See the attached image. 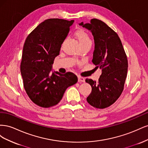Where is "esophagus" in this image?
<instances>
[{"instance_id": "34e87169", "label": "esophagus", "mask_w": 148, "mask_h": 148, "mask_svg": "<svg viewBox=\"0 0 148 148\" xmlns=\"http://www.w3.org/2000/svg\"><path fill=\"white\" fill-rule=\"evenodd\" d=\"M78 82H84L85 79L83 77H78Z\"/></svg>"}]
</instances>
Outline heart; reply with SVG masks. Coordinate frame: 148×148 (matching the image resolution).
Here are the masks:
<instances>
[{
  "instance_id": "b5f03b06",
  "label": "heart",
  "mask_w": 148,
  "mask_h": 148,
  "mask_svg": "<svg viewBox=\"0 0 148 148\" xmlns=\"http://www.w3.org/2000/svg\"><path fill=\"white\" fill-rule=\"evenodd\" d=\"M75 36L78 40L80 45L91 44V39L87 33L83 30H78L75 33Z\"/></svg>"
}]
</instances>
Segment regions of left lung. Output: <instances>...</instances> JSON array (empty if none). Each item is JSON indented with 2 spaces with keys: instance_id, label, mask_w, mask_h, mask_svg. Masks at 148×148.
<instances>
[{
  "instance_id": "left-lung-1",
  "label": "left lung",
  "mask_w": 148,
  "mask_h": 148,
  "mask_svg": "<svg viewBox=\"0 0 148 148\" xmlns=\"http://www.w3.org/2000/svg\"><path fill=\"white\" fill-rule=\"evenodd\" d=\"M79 25L92 33L95 40L92 62L96 69H102L97 82L86 79L92 88L86 100L94 107L104 109L113 104L123 90L128 70L127 55L118 34L104 22L94 18L89 23Z\"/></svg>"
}]
</instances>
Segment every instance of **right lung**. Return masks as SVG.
<instances>
[{
  "mask_svg": "<svg viewBox=\"0 0 148 148\" xmlns=\"http://www.w3.org/2000/svg\"><path fill=\"white\" fill-rule=\"evenodd\" d=\"M73 22L59 18L46 20L26 39L21 74L30 99L41 107L48 108L57 104L66 88L78 82L74 73L61 74L52 69Z\"/></svg>",
  "mask_w": 148,
  "mask_h": 148,
  "instance_id": "obj_1",
  "label": "right lung"
}]
</instances>
